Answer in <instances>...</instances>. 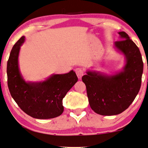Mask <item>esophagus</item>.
I'll return each mask as SVG.
<instances>
[{"label":"esophagus","mask_w":148,"mask_h":148,"mask_svg":"<svg viewBox=\"0 0 148 148\" xmlns=\"http://www.w3.org/2000/svg\"><path fill=\"white\" fill-rule=\"evenodd\" d=\"M76 74H77V76L79 79H81L82 76H83V74H84V72H83V70L82 69V68H76Z\"/></svg>","instance_id":"1"}]
</instances>
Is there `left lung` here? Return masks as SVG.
Wrapping results in <instances>:
<instances>
[{
  "label": "left lung",
  "mask_w": 148,
  "mask_h": 148,
  "mask_svg": "<svg viewBox=\"0 0 148 148\" xmlns=\"http://www.w3.org/2000/svg\"><path fill=\"white\" fill-rule=\"evenodd\" d=\"M114 47L125 57V65L111 74L87 70L82 77L88 101L94 112L103 116L117 115L127 109L139 92L143 71L140 50L125 32L118 33Z\"/></svg>",
  "instance_id": "left-lung-1"
}]
</instances>
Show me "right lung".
Returning a JSON list of instances; mask_svg holds the SVG:
<instances>
[{"label": "right lung", "mask_w": 148, "mask_h": 148, "mask_svg": "<svg viewBox=\"0 0 148 148\" xmlns=\"http://www.w3.org/2000/svg\"><path fill=\"white\" fill-rule=\"evenodd\" d=\"M23 36L13 46L7 65L8 85L12 98L24 112L34 119H48L63 112V99L78 81L75 72L51 74L42 81H26L21 74L18 56Z\"/></svg>", "instance_id": "obj_1"}]
</instances>
